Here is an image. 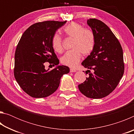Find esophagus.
<instances>
[{"instance_id":"obj_1","label":"esophagus","mask_w":134,"mask_h":134,"mask_svg":"<svg viewBox=\"0 0 134 134\" xmlns=\"http://www.w3.org/2000/svg\"><path fill=\"white\" fill-rule=\"evenodd\" d=\"M70 72H76V70L74 69H70Z\"/></svg>"}]
</instances>
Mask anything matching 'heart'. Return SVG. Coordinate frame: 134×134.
Returning <instances> with one entry per match:
<instances>
[{
	"label": "heart",
	"mask_w": 134,
	"mask_h": 134,
	"mask_svg": "<svg viewBox=\"0 0 134 134\" xmlns=\"http://www.w3.org/2000/svg\"><path fill=\"white\" fill-rule=\"evenodd\" d=\"M64 32L68 37L73 38L72 50L67 52L62 58L63 64L70 67H74L80 62L81 54L87 55L91 53L94 47L93 33L88 29H84L80 24L72 22L65 26ZM52 46L54 51L60 53L63 50L62 39L58 34H55L52 39Z\"/></svg>",
	"instance_id": "b5f03b06"
}]
</instances>
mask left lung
Wrapping results in <instances>:
<instances>
[{"label":"left lung","instance_id":"obj_1","mask_svg":"<svg viewBox=\"0 0 134 134\" xmlns=\"http://www.w3.org/2000/svg\"><path fill=\"white\" fill-rule=\"evenodd\" d=\"M87 24L93 33L95 43L93 51L81 65L87 71L93 72L78 87L86 97L101 99L114 90L123 76V50L116 37L103 22L89 19Z\"/></svg>","mask_w":134,"mask_h":134}]
</instances>
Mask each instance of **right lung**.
<instances>
[{"instance_id": "add662e5", "label": "right lung", "mask_w": 134, "mask_h": 134, "mask_svg": "<svg viewBox=\"0 0 134 134\" xmlns=\"http://www.w3.org/2000/svg\"><path fill=\"white\" fill-rule=\"evenodd\" d=\"M66 21H44L32 25L24 32L15 54L14 76L22 90L29 96L41 98L55 92L60 79L70 69L58 65L52 46L56 31ZM45 62L56 67L52 70L44 69Z\"/></svg>"}]
</instances>
